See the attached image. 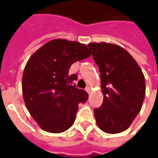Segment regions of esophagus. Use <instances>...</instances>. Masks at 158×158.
Returning a JSON list of instances; mask_svg holds the SVG:
<instances>
[{"label":"esophagus","instance_id":"1","mask_svg":"<svg viewBox=\"0 0 158 158\" xmlns=\"http://www.w3.org/2000/svg\"><path fill=\"white\" fill-rule=\"evenodd\" d=\"M90 90H91V88H90V86H87V87L85 88V90H86V92H87V93H90Z\"/></svg>","mask_w":158,"mask_h":158}]
</instances>
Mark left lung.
<instances>
[{
	"label": "left lung",
	"instance_id": "obj_1",
	"mask_svg": "<svg viewBox=\"0 0 158 158\" xmlns=\"http://www.w3.org/2000/svg\"><path fill=\"white\" fill-rule=\"evenodd\" d=\"M101 73L103 104L94 110L96 123L107 134H118L131 125L145 97V77L134 58L118 45L90 43Z\"/></svg>",
	"mask_w": 158,
	"mask_h": 158
}]
</instances>
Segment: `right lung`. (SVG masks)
<instances>
[{
  "mask_svg": "<svg viewBox=\"0 0 158 158\" xmlns=\"http://www.w3.org/2000/svg\"><path fill=\"white\" fill-rule=\"evenodd\" d=\"M90 56L84 44L62 39L46 43L31 55L22 77L24 103L43 130L59 134L73 125L78 104L88 99L86 91L76 88L73 63Z\"/></svg>",
  "mask_w": 158,
  "mask_h": 158,
  "instance_id": "1",
  "label": "right lung"
}]
</instances>
